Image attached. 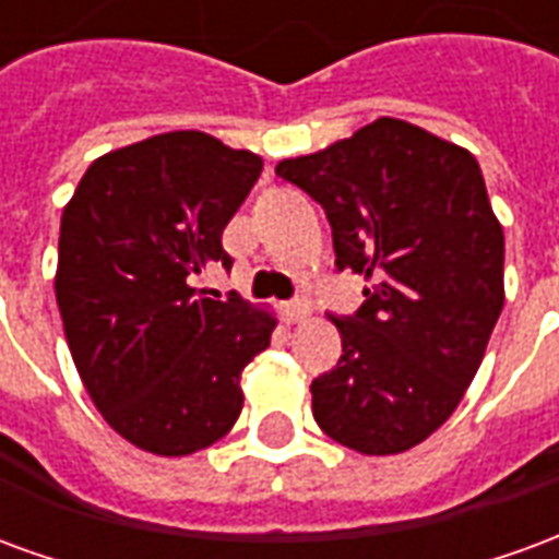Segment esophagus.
<instances>
[{
    "mask_svg": "<svg viewBox=\"0 0 559 559\" xmlns=\"http://www.w3.org/2000/svg\"><path fill=\"white\" fill-rule=\"evenodd\" d=\"M307 316H310V304H307V300H292V304H286L288 324L307 322Z\"/></svg>",
    "mask_w": 559,
    "mask_h": 559,
    "instance_id": "esophagus-1",
    "label": "esophagus"
}]
</instances>
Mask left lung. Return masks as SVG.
<instances>
[{
    "label": "left lung",
    "instance_id": "1",
    "mask_svg": "<svg viewBox=\"0 0 559 559\" xmlns=\"http://www.w3.org/2000/svg\"><path fill=\"white\" fill-rule=\"evenodd\" d=\"M276 174L324 207L336 267L367 280L361 310L331 319L343 355L312 379L316 425L358 454L409 451L457 409L506 300L476 156L379 117Z\"/></svg>",
    "mask_w": 559,
    "mask_h": 559
}]
</instances>
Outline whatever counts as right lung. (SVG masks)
I'll use <instances>...</instances> for the list:
<instances>
[{
    "label": "right lung",
    "mask_w": 559,
    "mask_h": 559,
    "mask_svg": "<svg viewBox=\"0 0 559 559\" xmlns=\"http://www.w3.org/2000/svg\"><path fill=\"white\" fill-rule=\"evenodd\" d=\"M261 156L207 132H165L98 156L62 210L57 304L102 418L134 449L186 457L235 427L240 373L271 346L273 312L204 298L192 276L231 267L223 231Z\"/></svg>",
    "instance_id": "1"
}]
</instances>
